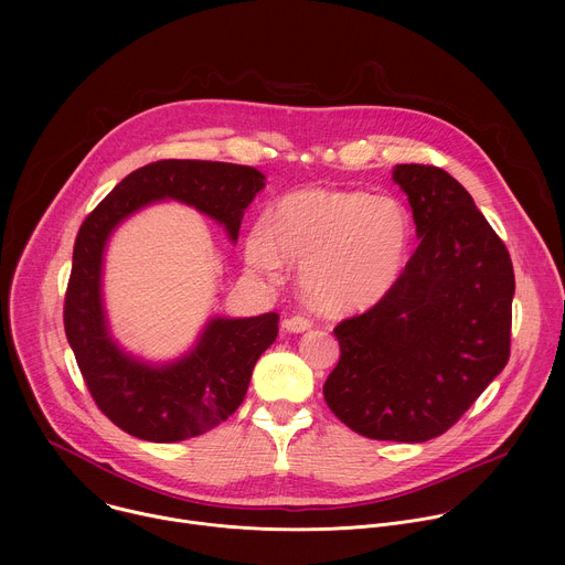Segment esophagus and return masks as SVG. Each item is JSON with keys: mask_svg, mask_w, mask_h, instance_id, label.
<instances>
[{"mask_svg": "<svg viewBox=\"0 0 565 565\" xmlns=\"http://www.w3.org/2000/svg\"><path fill=\"white\" fill-rule=\"evenodd\" d=\"M310 327H312V319L306 317V315H292V317L284 319V329H286L288 333H303V331H308Z\"/></svg>", "mask_w": 565, "mask_h": 565, "instance_id": "obj_1", "label": "esophagus"}]
</instances>
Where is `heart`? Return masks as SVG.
Instances as JSON below:
<instances>
[{"instance_id":"1","label":"heart","mask_w":565,"mask_h":565,"mask_svg":"<svg viewBox=\"0 0 565 565\" xmlns=\"http://www.w3.org/2000/svg\"><path fill=\"white\" fill-rule=\"evenodd\" d=\"M412 241L409 214L391 196L355 190L303 188L277 201L268 227L246 238V262L275 275L299 264L306 299L321 312L375 306L397 281Z\"/></svg>"}]
</instances>
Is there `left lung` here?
I'll return each instance as SVG.
<instances>
[{"mask_svg": "<svg viewBox=\"0 0 565 565\" xmlns=\"http://www.w3.org/2000/svg\"><path fill=\"white\" fill-rule=\"evenodd\" d=\"M420 246L393 288L335 327L329 409L373 440L425 443L449 427L510 360L514 268L469 192L434 166H395Z\"/></svg>", "mask_w": 565, "mask_h": 565, "instance_id": "1", "label": "left lung"}]
</instances>
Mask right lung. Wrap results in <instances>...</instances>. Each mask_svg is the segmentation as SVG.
<instances>
[{
    "label": "right lung",
    "mask_w": 565,
    "mask_h": 565,
    "mask_svg": "<svg viewBox=\"0 0 565 565\" xmlns=\"http://www.w3.org/2000/svg\"><path fill=\"white\" fill-rule=\"evenodd\" d=\"M266 177L216 160H156L125 177L79 225L64 297V331L98 409L149 443H179L227 420L246 397L253 369L275 342L279 315L214 317L199 344L163 366L127 355L109 335L103 308V255L109 234L136 210L163 199L196 207L236 241L241 218Z\"/></svg>",
    "instance_id": "add662e5"
}]
</instances>
